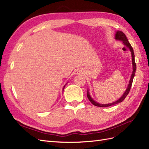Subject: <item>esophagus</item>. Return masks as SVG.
Instances as JSON below:
<instances>
[{
    "mask_svg": "<svg viewBox=\"0 0 149 149\" xmlns=\"http://www.w3.org/2000/svg\"><path fill=\"white\" fill-rule=\"evenodd\" d=\"M78 73H79V74H81V73H82V71L79 70V71H78Z\"/></svg>",
    "mask_w": 149,
    "mask_h": 149,
    "instance_id": "esophagus-1",
    "label": "esophagus"
}]
</instances>
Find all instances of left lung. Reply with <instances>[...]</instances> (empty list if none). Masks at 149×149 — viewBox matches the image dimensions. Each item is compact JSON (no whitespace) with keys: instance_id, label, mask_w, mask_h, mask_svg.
<instances>
[{"instance_id":"1","label":"left lung","mask_w":149,"mask_h":149,"mask_svg":"<svg viewBox=\"0 0 149 149\" xmlns=\"http://www.w3.org/2000/svg\"><path fill=\"white\" fill-rule=\"evenodd\" d=\"M115 39L117 40L122 41L123 45L125 46L126 47L128 48L129 49H130V52H131L132 59V65H133L132 74V75H131L130 80V81H129V84H128V86L127 87V89H126L125 92L123 94V96H122L120 99H118L117 101H114L113 102H111V103H109V104H100V103H99V102H97L96 101H95L94 100H93V98L91 97V95L89 94V90H87V98L89 99V100L91 101V103H92L93 104H94V106H98V107H102V108H103V107H108V106L120 103V102L123 101L125 99V97H127V96L128 94V93L130 92V88H131V87H132V82H133V78H134V76H135V72H136V63H135V62L134 52H133V49L131 45L130 44L127 36H126V35L122 31H117L116 34H115Z\"/></svg>"}]
</instances>
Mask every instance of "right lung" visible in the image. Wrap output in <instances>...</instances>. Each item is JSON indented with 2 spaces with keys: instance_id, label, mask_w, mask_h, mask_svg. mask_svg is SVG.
Listing matches in <instances>:
<instances>
[{
  "instance_id": "add662e5",
  "label": "right lung",
  "mask_w": 149,
  "mask_h": 149,
  "mask_svg": "<svg viewBox=\"0 0 149 149\" xmlns=\"http://www.w3.org/2000/svg\"><path fill=\"white\" fill-rule=\"evenodd\" d=\"M65 86H64V87H63V89H64V88H65Z\"/></svg>"
}]
</instances>
